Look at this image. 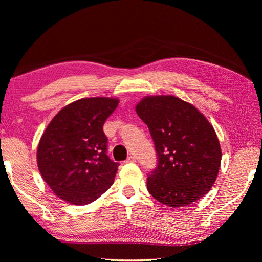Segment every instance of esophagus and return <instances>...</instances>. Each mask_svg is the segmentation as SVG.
I'll list each match as a JSON object with an SVG mask.
<instances>
[{"mask_svg":"<svg viewBox=\"0 0 262 262\" xmlns=\"http://www.w3.org/2000/svg\"><path fill=\"white\" fill-rule=\"evenodd\" d=\"M135 161H136L135 155H130V157L127 158V160L125 161V162H126V163H128V162H135Z\"/></svg>","mask_w":262,"mask_h":262,"instance_id":"esophagus-1","label":"esophagus"}]
</instances>
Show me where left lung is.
<instances>
[{
	"label": "left lung",
	"mask_w": 262,
	"mask_h": 262,
	"mask_svg": "<svg viewBox=\"0 0 262 262\" xmlns=\"http://www.w3.org/2000/svg\"><path fill=\"white\" fill-rule=\"evenodd\" d=\"M147 125L158 165L148 173L147 190L169 207L204 197L219 174L222 151L213 126L197 108L173 96L144 98L136 105Z\"/></svg>",
	"instance_id": "1"
}]
</instances>
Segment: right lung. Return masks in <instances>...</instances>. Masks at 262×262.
Masks as SVG:
<instances>
[{"label":"right lung","instance_id":"right-lung-1","mask_svg":"<svg viewBox=\"0 0 262 262\" xmlns=\"http://www.w3.org/2000/svg\"><path fill=\"white\" fill-rule=\"evenodd\" d=\"M118 99L85 98L66 105L49 122L37 149L42 179L56 196L88 205L114 183L119 163L107 155L103 125Z\"/></svg>","mask_w":262,"mask_h":262}]
</instances>
